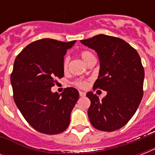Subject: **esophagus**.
<instances>
[{
	"label": "esophagus",
	"instance_id": "1",
	"mask_svg": "<svg viewBox=\"0 0 155 155\" xmlns=\"http://www.w3.org/2000/svg\"><path fill=\"white\" fill-rule=\"evenodd\" d=\"M85 95H86V93H85L84 92H80V97H85Z\"/></svg>",
	"mask_w": 155,
	"mask_h": 155
}]
</instances>
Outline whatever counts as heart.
I'll list each match as a JSON object with an SVG mask.
<instances>
[{"label":"heart","instance_id":"heart-1","mask_svg":"<svg viewBox=\"0 0 155 155\" xmlns=\"http://www.w3.org/2000/svg\"><path fill=\"white\" fill-rule=\"evenodd\" d=\"M80 55H81V58H83V60L86 63H87L91 59L95 58V56L93 55V54L91 53V52L88 51H84L81 52ZM69 62H70V58H69L68 56H67V57H65V58H64V60H63V69L65 71L68 69V65H69ZM75 85L78 86L79 87H81V88H84V87H86V86H87V82H85L84 80H78V81L75 82Z\"/></svg>","mask_w":155,"mask_h":155}]
</instances>
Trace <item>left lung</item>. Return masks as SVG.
Here are the masks:
<instances>
[{
    "label": "left lung",
    "mask_w": 155,
    "mask_h": 155,
    "mask_svg": "<svg viewBox=\"0 0 155 155\" xmlns=\"http://www.w3.org/2000/svg\"><path fill=\"white\" fill-rule=\"evenodd\" d=\"M80 42L94 50L100 71L93 89L107 95L100 99L87 93L91 101L87 115L97 130L111 132L126 125L136 113L143 97L144 68L137 51L119 38L98 35Z\"/></svg>",
    "instance_id": "1"
}]
</instances>
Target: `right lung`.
<instances>
[{"label": "right lung", "mask_w": 155, "mask_h": 155, "mask_svg": "<svg viewBox=\"0 0 155 155\" xmlns=\"http://www.w3.org/2000/svg\"><path fill=\"white\" fill-rule=\"evenodd\" d=\"M75 42L37 40L25 47L13 63L10 81L14 102L26 121L42 134H60L70 124L79 92L67 87L59 95L51 89L55 78L63 77L64 55Z\"/></svg>", "instance_id": "1"}]
</instances>
